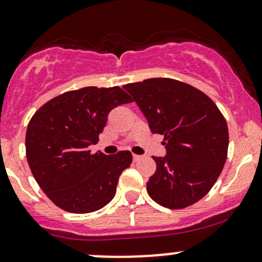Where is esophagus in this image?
I'll list each match as a JSON object with an SVG mask.
<instances>
[{
  "label": "esophagus",
  "instance_id": "34e87169",
  "mask_svg": "<svg viewBox=\"0 0 262 262\" xmlns=\"http://www.w3.org/2000/svg\"><path fill=\"white\" fill-rule=\"evenodd\" d=\"M141 158H142V156H138V155H133V160L136 161V162H137V161H139V160H141Z\"/></svg>",
  "mask_w": 262,
  "mask_h": 262
}]
</instances>
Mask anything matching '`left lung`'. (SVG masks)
<instances>
[{"instance_id": "1", "label": "left lung", "mask_w": 262, "mask_h": 262, "mask_svg": "<svg viewBox=\"0 0 262 262\" xmlns=\"http://www.w3.org/2000/svg\"><path fill=\"white\" fill-rule=\"evenodd\" d=\"M123 89L133 96L152 133L165 136L166 155L153 157L157 170L147 182L148 195L168 209L196 203L226 163V119L204 92L172 78H149Z\"/></svg>"}]
</instances>
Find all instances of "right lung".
Wrapping results in <instances>:
<instances>
[{
    "label": "right lung",
    "mask_w": 262,
    "mask_h": 262,
    "mask_svg": "<svg viewBox=\"0 0 262 262\" xmlns=\"http://www.w3.org/2000/svg\"><path fill=\"white\" fill-rule=\"evenodd\" d=\"M132 102L120 87L68 91L44 104L26 130V158L34 179L47 196L70 213H91L115 196L119 176L130 166L132 153L91 155L107 116Z\"/></svg>",
    "instance_id": "add662e5"
}]
</instances>
